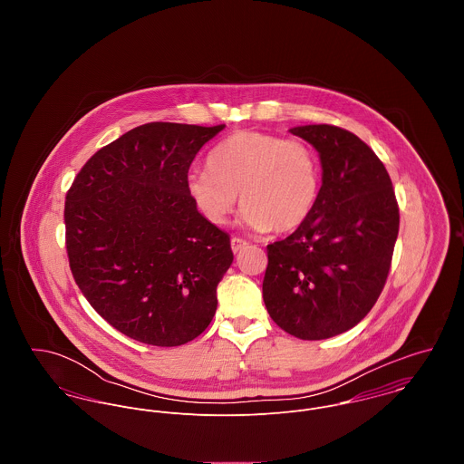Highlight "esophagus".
<instances>
[{
	"instance_id": "esophagus-1",
	"label": "esophagus",
	"mask_w": 464,
	"mask_h": 464,
	"mask_svg": "<svg viewBox=\"0 0 464 464\" xmlns=\"http://www.w3.org/2000/svg\"><path fill=\"white\" fill-rule=\"evenodd\" d=\"M230 246H232V252H234V254H237V252L245 250V248L248 246V243H246L245 239H241V237H232V241H230Z\"/></svg>"
}]
</instances>
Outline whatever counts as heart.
Listing matches in <instances>:
<instances>
[{
	"label": "heart",
	"instance_id": "1",
	"mask_svg": "<svg viewBox=\"0 0 464 464\" xmlns=\"http://www.w3.org/2000/svg\"><path fill=\"white\" fill-rule=\"evenodd\" d=\"M188 195L212 225H225L237 205L256 230L293 232L311 216L320 195V162L302 139L241 130L207 157V169L189 173Z\"/></svg>",
	"mask_w": 464,
	"mask_h": 464
}]
</instances>
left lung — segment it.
<instances>
[{"instance_id":"8db88e82","label":"left lung","mask_w":464,"mask_h":464,"mask_svg":"<svg viewBox=\"0 0 464 464\" xmlns=\"http://www.w3.org/2000/svg\"><path fill=\"white\" fill-rule=\"evenodd\" d=\"M324 184L311 216L289 237L267 245L266 309L282 331L318 341L355 327L375 305L397 243L398 203L375 151L355 133L305 125Z\"/></svg>"}]
</instances>
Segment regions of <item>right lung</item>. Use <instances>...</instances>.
<instances>
[{
	"mask_svg": "<svg viewBox=\"0 0 464 464\" xmlns=\"http://www.w3.org/2000/svg\"><path fill=\"white\" fill-rule=\"evenodd\" d=\"M225 125L146 123L98 150L66 195L72 278L116 331L179 346L208 327L230 237L188 195L199 148Z\"/></svg>",
	"mask_w": 464,
	"mask_h": 464,
	"instance_id": "right-lung-1",
	"label": "right lung"
}]
</instances>
